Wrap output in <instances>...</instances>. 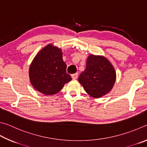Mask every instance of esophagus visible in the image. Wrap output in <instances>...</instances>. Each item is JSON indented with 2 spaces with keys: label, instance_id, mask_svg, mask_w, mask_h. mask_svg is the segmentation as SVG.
Wrapping results in <instances>:
<instances>
[{
  "label": "esophagus",
  "instance_id": "obj_1",
  "mask_svg": "<svg viewBox=\"0 0 147 147\" xmlns=\"http://www.w3.org/2000/svg\"><path fill=\"white\" fill-rule=\"evenodd\" d=\"M78 74H71V78L73 79H76L77 78H78Z\"/></svg>",
  "mask_w": 147,
  "mask_h": 147
}]
</instances>
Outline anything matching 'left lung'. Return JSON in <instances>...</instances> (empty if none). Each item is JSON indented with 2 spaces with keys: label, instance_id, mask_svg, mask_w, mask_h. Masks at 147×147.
I'll list each match as a JSON object with an SVG mask.
<instances>
[{
  "label": "left lung",
  "instance_id": "1",
  "mask_svg": "<svg viewBox=\"0 0 147 147\" xmlns=\"http://www.w3.org/2000/svg\"><path fill=\"white\" fill-rule=\"evenodd\" d=\"M115 77L114 67L107 59L90 55L87 59L86 69L80 74L78 81L90 96L99 98L111 90Z\"/></svg>",
  "mask_w": 147,
  "mask_h": 147
}]
</instances>
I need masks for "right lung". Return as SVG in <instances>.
Masks as SVG:
<instances>
[{
  "label": "right lung",
  "instance_id": "obj_1",
  "mask_svg": "<svg viewBox=\"0 0 147 147\" xmlns=\"http://www.w3.org/2000/svg\"><path fill=\"white\" fill-rule=\"evenodd\" d=\"M62 55L61 49L48 45L33 60L29 70L30 82L40 93L46 96L55 94L71 80L66 73V64Z\"/></svg>",
  "mask_w": 147,
  "mask_h": 147
}]
</instances>
